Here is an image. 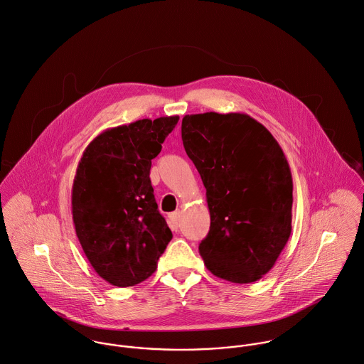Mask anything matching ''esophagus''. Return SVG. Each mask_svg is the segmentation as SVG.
<instances>
[{
  "instance_id": "34e87169",
  "label": "esophagus",
  "mask_w": 364,
  "mask_h": 364,
  "mask_svg": "<svg viewBox=\"0 0 364 364\" xmlns=\"http://www.w3.org/2000/svg\"><path fill=\"white\" fill-rule=\"evenodd\" d=\"M178 220H180V213H173L168 215V225H170L171 230L178 229Z\"/></svg>"
}]
</instances>
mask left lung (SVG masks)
Masks as SVG:
<instances>
[{"label": "left lung", "instance_id": "8db88e82", "mask_svg": "<svg viewBox=\"0 0 364 364\" xmlns=\"http://www.w3.org/2000/svg\"><path fill=\"white\" fill-rule=\"evenodd\" d=\"M181 138L207 190L211 226L198 247L204 264L230 283L260 280L291 235L292 177L283 149L240 112L186 115Z\"/></svg>", "mask_w": 364, "mask_h": 364}]
</instances>
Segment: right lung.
Instances as JSON below:
<instances>
[{
    "label": "right lung",
    "mask_w": 364,
    "mask_h": 364,
    "mask_svg": "<svg viewBox=\"0 0 364 364\" xmlns=\"http://www.w3.org/2000/svg\"><path fill=\"white\" fill-rule=\"evenodd\" d=\"M177 122L174 115L109 128L78 161L72 188L75 235L97 274L115 287L149 279L173 237L149 174Z\"/></svg>",
    "instance_id": "right-lung-1"
}]
</instances>
